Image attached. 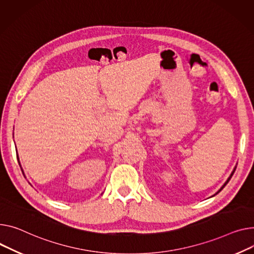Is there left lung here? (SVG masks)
Returning a JSON list of instances; mask_svg holds the SVG:
<instances>
[{
    "instance_id": "obj_1",
    "label": "left lung",
    "mask_w": 254,
    "mask_h": 254,
    "mask_svg": "<svg viewBox=\"0 0 254 254\" xmlns=\"http://www.w3.org/2000/svg\"><path fill=\"white\" fill-rule=\"evenodd\" d=\"M235 171H236V168H235V170H234V171H233V173H232V174H231V176H230V177H229V179H228V180H227V182H226V183H225V184H224V186H223V187H222V188H221V190H219V191H218V192H221V191H222V190H223V189H224V187H225V186H226V185H227V184H228V183H229V181H230V180H231V178H232V176H233V175H234V173H235ZM218 192H217V193H218Z\"/></svg>"
}]
</instances>
